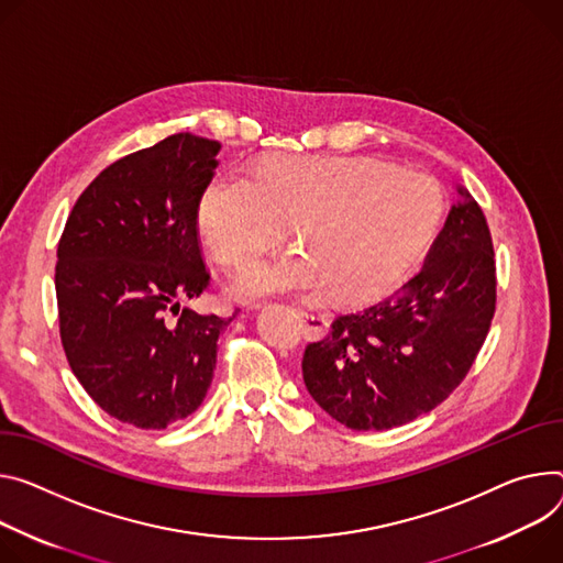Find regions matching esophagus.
I'll return each instance as SVG.
<instances>
[{"instance_id":"esophagus-1","label":"esophagus","mask_w":563,"mask_h":563,"mask_svg":"<svg viewBox=\"0 0 563 563\" xmlns=\"http://www.w3.org/2000/svg\"><path fill=\"white\" fill-rule=\"evenodd\" d=\"M298 317L302 321V332L308 339H321L328 334V319L321 314V312H314V310H298Z\"/></svg>"}]
</instances>
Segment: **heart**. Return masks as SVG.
Segmentation results:
<instances>
[{
  "mask_svg": "<svg viewBox=\"0 0 563 563\" xmlns=\"http://www.w3.org/2000/svg\"><path fill=\"white\" fill-rule=\"evenodd\" d=\"M442 216L438 186L377 162L285 157L216 175L197 203V229L216 258L242 267L274 246L283 227L291 251L240 272L229 294L255 302L278 294L341 300L379 294L431 242Z\"/></svg>",
  "mask_w": 563,
  "mask_h": 563,
  "instance_id": "b5f03b06",
  "label": "heart"
}]
</instances>
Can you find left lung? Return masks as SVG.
Wrapping results in <instances>:
<instances>
[{"mask_svg":"<svg viewBox=\"0 0 563 563\" xmlns=\"http://www.w3.org/2000/svg\"><path fill=\"white\" fill-rule=\"evenodd\" d=\"M496 267L487 220L465 186L418 276L362 312L336 317L305 347L312 399L354 431L433 411L465 379L489 332Z\"/></svg>","mask_w":563,"mask_h":563,"instance_id":"obj_1","label":"left lung"}]
</instances>
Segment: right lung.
<instances>
[{
    "label": "right lung",
    "instance_id": "obj_1",
    "mask_svg": "<svg viewBox=\"0 0 563 563\" xmlns=\"http://www.w3.org/2000/svg\"><path fill=\"white\" fill-rule=\"evenodd\" d=\"M220 147L181 132L114 162L78 197L58 244L69 366L106 413L136 429L197 411L231 323L181 305L209 285L197 203Z\"/></svg>",
    "mask_w": 563,
    "mask_h": 563
}]
</instances>
